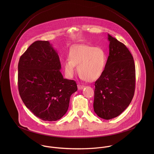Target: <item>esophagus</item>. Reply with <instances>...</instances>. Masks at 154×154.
<instances>
[{"instance_id":"34e87169","label":"esophagus","mask_w":154,"mask_h":154,"mask_svg":"<svg viewBox=\"0 0 154 154\" xmlns=\"http://www.w3.org/2000/svg\"><path fill=\"white\" fill-rule=\"evenodd\" d=\"M78 89L81 90V89H84V88H85V86H84V85H80V84H78Z\"/></svg>"}]
</instances>
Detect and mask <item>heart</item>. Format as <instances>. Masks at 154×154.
Here are the masks:
<instances>
[{"instance_id":"1","label":"heart","mask_w":154,"mask_h":154,"mask_svg":"<svg viewBox=\"0 0 154 154\" xmlns=\"http://www.w3.org/2000/svg\"><path fill=\"white\" fill-rule=\"evenodd\" d=\"M107 57L106 52L100 47L87 45H77L71 47L68 58L63 62V67L66 76L72 78L78 66L81 79L89 82L98 79L104 73Z\"/></svg>"}]
</instances>
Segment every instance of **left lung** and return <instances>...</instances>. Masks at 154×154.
I'll return each mask as SVG.
<instances>
[{"instance_id":"1","label":"left lung","mask_w":154,"mask_h":154,"mask_svg":"<svg viewBox=\"0 0 154 154\" xmlns=\"http://www.w3.org/2000/svg\"><path fill=\"white\" fill-rule=\"evenodd\" d=\"M109 56L103 75L96 81L94 110L97 116L110 120L129 106L135 89V65L132 54L122 43L107 35Z\"/></svg>"}]
</instances>
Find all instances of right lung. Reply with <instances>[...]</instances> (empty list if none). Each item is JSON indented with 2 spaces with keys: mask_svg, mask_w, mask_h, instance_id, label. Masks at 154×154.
Returning a JSON list of instances; mask_svg holds the SVG:
<instances>
[{
  "mask_svg": "<svg viewBox=\"0 0 154 154\" xmlns=\"http://www.w3.org/2000/svg\"><path fill=\"white\" fill-rule=\"evenodd\" d=\"M60 69L57 52L48 41L35 42L20 59V95L27 109L44 121L61 119L78 89L76 82L65 79Z\"/></svg>",
  "mask_w": 154,
  "mask_h": 154,
  "instance_id": "obj_1",
  "label": "right lung"
}]
</instances>
